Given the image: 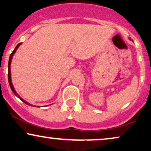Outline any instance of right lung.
<instances>
[{"label":"right lung","mask_w":151,"mask_h":151,"mask_svg":"<svg viewBox=\"0 0 151 151\" xmlns=\"http://www.w3.org/2000/svg\"><path fill=\"white\" fill-rule=\"evenodd\" d=\"M20 45H21V43H19V44H18L17 46H16V47H15V49H14V50L12 51V53H11V54H10V56H9V63H8V81H9V86H10V88H11V89H12V91H13V93L14 94L16 95V96L18 97V98H20V100H21L22 102H24L25 103V104H28V105H31V104H29L28 102H27L26 101H24L23 99H22L21 98H20V97L18 96V95L16 93V91H15V89H14V86H13V85H12V80H11V71H10V65H11V62H12V56H13V55H14V53H15V51H16V49H18V47L20 46Z\"/></svg>","instance_id":"add662e5"}]
</instances>
